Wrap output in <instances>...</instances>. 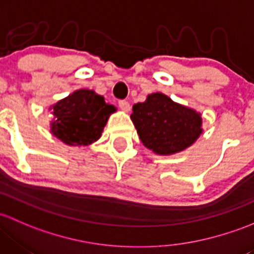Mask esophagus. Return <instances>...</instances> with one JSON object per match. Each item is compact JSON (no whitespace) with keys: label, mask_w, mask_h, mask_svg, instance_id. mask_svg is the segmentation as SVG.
Masks as SVG:
<instances>
[{"label":"esophagus","mask_w":254,"mask_h":254,"mask_svg":"<svg viewBox=\"0 0 254 254\" xmlns=\"http://www.w3.org/2000/svg\"><path fill=\"white\" fill-rule=\"evenodd\" d=\"M119 106H120V109L124 110V111H129L130 110V104L128 103L127 100H120Z\"/></svg>","instance_id":"obj_1"}]
</instances>
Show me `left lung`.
Returning a JSON list of instances; mask_svg holds the SVG:
<instances>
[{
  "label": "left lung",
  "mask_w": 254,
  "mask_h": 254,
  "mask_svg": "<svg viewBox=\"0 0 254 254\" xmlns=\"http://www.w3.org/2000/svg\"><path fill=\"white\" fill-rule=\"evenodd\" d=\"M130 119L143 144L160 155L184 150L202 133L199 114L161 93L150 94L144 103L133 105Z\"/></svg>",
  "instance_id": "8db88e82"
}]
</instances>
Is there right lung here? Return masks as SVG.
<instances>
[{
	"instance_id": "obj_1",
	"label": "right lung",
	"mask_w": 254,
	"mask_h": 254,
	"mask_svg": "<svg viewBox=\"0 0 254 254\" xmlns=\"http://www.w3.org/2000/svg\"><path fill=\"white\" fill-rule=\"evenodd\" d=\"M112 105L89 89H80L52 106V134L68 145H88L99 139Z\"/></svg>"
}]
</instances>
